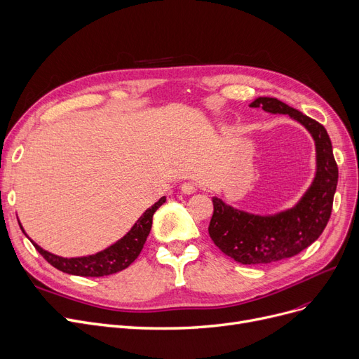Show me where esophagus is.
<instances>
[{
    "instance_id": "obj_1",
    "label": "esophagus",
    "mask_w": 359,
    "mask_h": 359,
    "mask_svg": "<svg viewBox=\"0 0 359 359\" xmlns=\"http://www.w3.org/2000/svg\"><path fill=\"white\" fill-rule=\"evenodd\" d=\"M197 189H198L197 184L193 181H187L181 185V190L184 194H194L197 191Z\"/></svg>"
}]
</instances>
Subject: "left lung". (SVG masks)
I'll list each match as a JSON object with an SVG mask.
<instances>
[{
	"mask_svg": "<svg viewBox=\"0 0 359 359\" xmlns=\"http://www.w3.org/2000/svg\"><path fill=\"white\" fill-rule=\"evenodd\" d=\"M250 107L294 118L311 133L317 153L314 181L292 209L257 216L213 198L209 235L215 245L241 264H267L294 257L321 235L332 215L339 172L329 134L316 119L276 97H257Z\"/></svg>",
	"mask_w": 359,
	"mask_h": 359,
	"instance_id": "1",
	"label": "left lung"
}]
</instances>
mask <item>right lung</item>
I'll return each mask as SVG.
<instances>
[{"label":"right lung","instance_id":"right-lung-1","mask_svg":"<svg viewBox=\"0 0 359 359\" xmlns=\"http://www.w3.org/2000/svg\"><path fill=\"white\" fill-rule=\"evenodd\" d=\"M166 198L162 197L159 201L153 204L151 208H149L140 216V219L135 222L134 226L130 229V232L126 236H123L121 240L116 241L114 245L108 247L107 250L93 255H88V257L64 259V257H60V255L45 251L35 243H33V245H35L39 254L50 266H54L55 269L64 273H68V275L84 276V278H100V276L114 275V273L127 269L135 259L139 257V254L147 240V235L151 228L153 213L162 206Z\"/></svg>","mask_w":359,"mask_h":359}]
</instances>
